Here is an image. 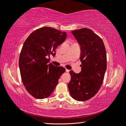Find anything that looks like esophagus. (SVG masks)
I'll use <instances>...</instances> for the list:
<instances>
[{
  "label": "esophagus",
  "mask_w": 126,
  "mask_h": 126,
  "mask_svg": "<svg viewBox=\"0 0 126 126\" xmlns=\"http://www.w3.org/2000/svg\"><path fill=\"white\" fill-rule=\"evenodd\" d=\"M65 71L67 72V73H69V69H65Z\"/></svg>",
  "instance_id": "esophagus-1"
}]
</instances>
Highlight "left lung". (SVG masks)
Returning a JSON list of instances; mask_svg holds the SVG:
<instances>
[{
	"label": "left lung",
	"instance_id": "1",
	"mask_svg": "<svg viewBox=\"0 0 126 126\" xmlns=\"http://www.w3.org/2000/svg\"><path fill=\"white\" fill-rule=\"evenodd\" d=\"M80 49L81 72L71 71L68 87L74 99L85 101L96 94L103 83L107 69V55L103 42L88 28L72 31Z\"/></svg>",
	"mask_w": 126,
	"mask_h": 126
}]
</instances>
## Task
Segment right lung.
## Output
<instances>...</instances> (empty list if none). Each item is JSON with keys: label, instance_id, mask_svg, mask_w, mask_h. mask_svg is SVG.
Returning a JSON list of instances; mask_svg holds the SVG:
<instances>
[{"label": "right lung", "instance_id": "right-lung-1", "mask_svg": "<svg viewBox=\"0 0 126 126\" xmlns=\"http://www.w3.org/2000/svg\"><path fill=\"white\" fill-rule=\"evenodd\" d=\"M66 37L65 32L43 27L32 33L23 44L19 59L21 77L27 91L35 98L50 96L65 71L49 63L50 55L55 56V49Z\"/></svg>", "mask_w": 126, "mask_h": 126}]
</instances>
